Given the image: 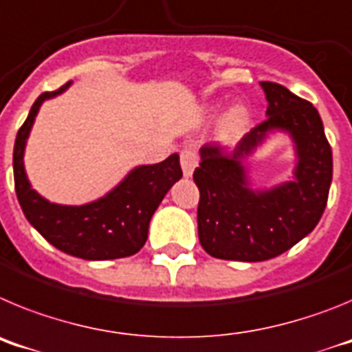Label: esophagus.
Masks as SVG:
<instances>
[{"instance_id":"34e87169","label":"esophagus","mask_w":352,"mask_h":352,"mask_svg":"<svg viewBox=\"0 0 352 352\" xmlns=\"http://www.w3.org/2000/svg\"><path fill=\"white\" fill-rule=\"evenodd\" d=\"M179 162H182V169H183V174H185L186 178L188 176H192V173H194V169L197 167V162H199V157L197 153H195L194 148H185L179 153Z\"/></svg>"}]
</instances>
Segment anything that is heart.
Wrapping results in <instances>:
<instances>
[{
    "label": "heart",
    "instance_id": "heart-1",
    "mask_svg": "<svg viewBox=\"0 0 352 352\" xmlns=\"http://www.w3.org/2000/svg\"><path fill=\"white\" fill-rule=\"evenodd\" d=\"M247 121V109L243 105H234L227 111V114L223 116V129L227 130H236L241 125H245Z\"/></svg>",
    "mask_w": 352,
    "mask_h": 352
}]
</instances>
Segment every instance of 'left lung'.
I'll return each instance as SVG.
<instances>
[{
	"label": "left lung",
	"mask_w": 352,
	"mask_h": 352,
	"mask_svg": "<svg viewBox=\"0 0 352 352\" xmlns=\"http://www.w3.org/2000/svg\"><path fill=\"white\" fill-rule=\"evenodd\" d=\"M266 120L232 151L204 144L194 170L199 188V241L211 257L259 263L280 256L314 231L328 203L333 176L331 146L317 109L285 86L261 82ZM273 129L287 131L297 148L295 179L270 191L248 188L243 160Z\"/></svg>",
	"instance_id": "1"
}]
</instances>
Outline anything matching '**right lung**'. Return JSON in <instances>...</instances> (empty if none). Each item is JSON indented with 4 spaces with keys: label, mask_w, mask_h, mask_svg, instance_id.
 <instances>
[{
    "label": "right lung",
    "mask_w": 352,
    "mask_h": 352,
    "mask_svg": "<svg viewBox=\"0 0 352 352\" xmlns=\"http://www.w3.org/2000/svg\"><path fill=\"white\" fill-rule=\"evenodd\" d=\"M72 84L38 96L19 129L14 146V182L28 222L58 250L88 261L120 259L138 254L148 239L149 220L170 186L183 176L178 153L160 164L130 170L116 188L82 206L49 203L33 190L24 170V148L40 105Z\"/></svg>",
    "instance_id": "right-lung-1"
}]
</instances>
